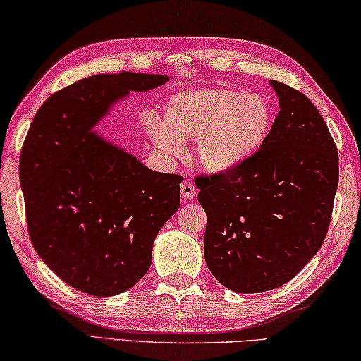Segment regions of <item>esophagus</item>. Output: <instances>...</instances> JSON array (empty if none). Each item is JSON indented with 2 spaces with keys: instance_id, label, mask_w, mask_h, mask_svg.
I'll list each match as a JSON object with an SVG mask.
<instances>
[{
  "instance_id": "esophagus-1",
  "label": "esophagus",
  "mask_w": 361,
  "mask_h": 361,
  "mask_svg": "<svg viewBox=\"0 0 361 361\" xmlns=\"http://www.w3.org/2000/svg\"><path fill=\"white\" fill-rule=\"evenodd\" d=\"M180 193H182V198H184L185 202H192V200L197 195V187L193 185V182L184 180L180 184Z\"/></svg>"
}]
</instances>
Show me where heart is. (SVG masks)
Returning <instances> with one entry per match:
<instances>
[{
  "label": "heart",
  "mask_w": 361,
  "mask_h": 361,
  "mask_svg": "<svg viewBox=\"0 0 361 361\" xmlns=\"http://www.w3.org/2000/svg\"><path fill=\"white\" fill-rule=\"evenodd\" d=\"M273 113L259 95L234 88H190L166 102L163 124L149 123L154 145L168 154L195 142L198 163L214 173L234 169L250 159L268 138Z\"/></svg>",
  "instance_id": "heart-1"
}]
</instances>
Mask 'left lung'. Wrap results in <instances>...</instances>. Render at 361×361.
Instances as JSON below:
<instances>
[{"instance_id": "8db88e82", "label": "left lung", "mask_w": 361, "mask_h": 361, "mask_svg": "<svg viewBox=\"0 0 361 361\" xmlns=\"http://www.w3.org/2000/svg\"><path fill=\"white\" fill-rule=\"evenodd\" d=\"M269 84L281 109L263 147L234 169L195 177L207 212L204 262L240 293L300 273L328 234L339 184V154L319 111L295 88Z\"/></svg>"}]
</instances>
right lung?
I'll use <instances>...</instances> for the list:
<instances>
[{"instance_id": "add662e5", "label": "right lung", "mask_w": 361, "mask_h": 361, "mask_svg": "<svg viewBox=\"0 0 361 361\" xmlns=\"http://www.w3.org/2000/svg\"><path fill=\"white\" fill-rule=\"evenodd\" d=\"M168 80L92 75L53 93L27 132L19 176L33 248L59 279L88 295L134 287L149 268L159 229L179 209V174L148 169L92 132L116 102Z\"/></svg>"}]
</instances>
